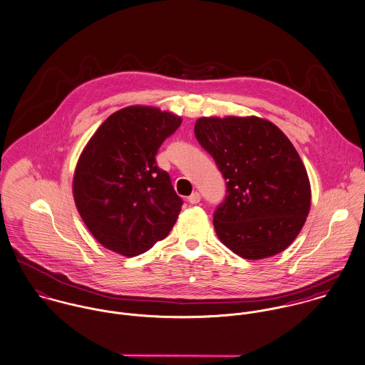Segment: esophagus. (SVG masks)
I'll list each match as a JSON object with an SVG mask.
<instances>
[{"mask_svg":"<svg viewBox=\"0 0 365 365\" xmlns=\"http://www.w3.org/2000/svg\"><path fill=\"white\" fill-rule=\"evenodd\" d=\"M187 202H189L190 205H197V203L200 202V193H199V192L192 193V195L187 197Z\"/></svg>","mask_w":365,"mask_h":365,"instance_id":"34e87169","label":"esophagus"}]
</instances>
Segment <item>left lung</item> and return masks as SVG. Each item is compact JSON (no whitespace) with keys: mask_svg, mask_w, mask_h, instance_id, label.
<instances>
[{"mask_svg":"<svg viewBox=\"0 0 365 365\" xmlns=\"http://www.w3.org/2000/svg\"><path fill=\"white\" fill-rule=\"evenodd\" d=\"M195 135L225 180L213 215L220 241L245 259L282 252L310 209L307 172L288 137L258 117H203Z\"/></svg>","mask_w":365,"mask_h":365,"instance_id":"obj_1","label":"left lung"}]
</instances>
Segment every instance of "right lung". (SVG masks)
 <instances>
[{
	"label": "right lung",
	"mask_w": 365,
	"mask_h": 365,
	"mask_svg": "<svg viewBox=\"0 0 365 365\" xmlns=\"http://www.w3.org/2000/svg\"><path fill=\"white\" fill-rule=\"evenodd\" d=\"M180 124V117L153 107H127L111 114L84 148L74 202L106 248L135 257L170 232L183 200L155 156Z\"/></svg>",
	"instance_id": "obj_1"
}]
</instances>
